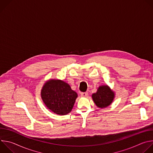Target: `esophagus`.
<instances>
[{
	"instance_id": "1",
	"label": "esophagus",
	"mask_w": 153,
	"mask_h": 153,
	"mask_svg": "<svg viewBox=\"0 0 153 153\" xmlns=\"http://www.w3.org/2000/svg\"><path fill=\"white\" fill-rule=\"evenodd\" d=\"M80 96H81V97H86L87 96H88V93H87V92L82 93L80 94Z\"/></svg>"
}]
</instances>
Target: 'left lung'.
Instances as JSON below:
<instances>
[{
    "instance_id": "8db88e82",
    "label": "left lung",
    "mask_w": 153,
    "mask_h": 153,
    "mask_svg": "<svg viewBox=\"0 0 153 153\" xmlns=\"http://www.w3.org/2000/svg\"><path fill=\"white\" fill-rule=\"evenodd\" d=\"M115 93L107 85L99 86L97 92L92 94V99L99 108H105L110 105L115 97Z\"/></svg>"
}]
</instances>
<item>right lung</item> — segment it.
<instances>
[{
  "mask_svg": "<svg viewBox=\"0 0 153 153\" xmlns=\"http://www.w3.org/2000/svg\"><path fill=\"white\" fill-rule=\"evenodd\" d=\"M40 95L48 110L60 116L71 111L78 96L68 83L59 79L48 80L42 86Z\"/></svg>",
  "mask_w": 153,
  "mask_h": 153,
  "instance_id": "add662e5",
  "label": "right lung"
}]
</instances>
